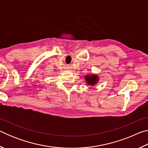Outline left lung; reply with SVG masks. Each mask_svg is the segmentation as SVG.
Masks as SVG:
<instances>
[{
  "label": "left lung",
  "instance_id": "8db88e82",
  "mask_svg": "<svg viewBox=\"0 0 148 148\" xmlns=\"http://www.w3.org/2000/svg\"><path fill=\"white\" fill-rule=\"evenodd\" d=\"M85 80L88 86H94L98 83L99 81V77L97 74H87L85 76Z\"/></svg>",
  "mask_w": 148,
  "mask_h": 148
}]
</instances>
